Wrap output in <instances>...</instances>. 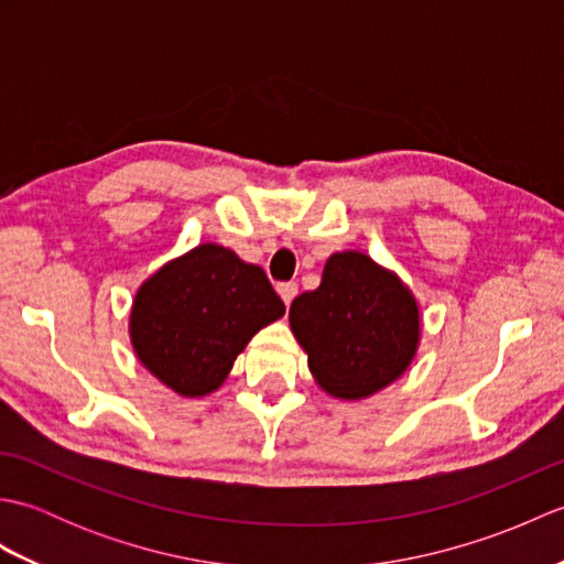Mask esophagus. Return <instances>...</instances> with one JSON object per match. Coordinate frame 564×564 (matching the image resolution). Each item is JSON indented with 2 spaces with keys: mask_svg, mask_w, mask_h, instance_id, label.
Segmentation results:
<instances>
[{
  "mask_svg": "<svg viewBox=\"0 0 564 564\" xmlns=\"http://www.w3.org/2000/svg\"><path fill=\"white\" fill-rule=\"evenodd\" d=\"M275 291H279L281 301H283L285 305H291L293 297L297 295V285H295V283H279V285H275Z\"/></svg>",
  "mask_w": 564,
  "mask_h": 564,
  "instance_id": "esophagus-1",
  "label": "esophagus"
}]
</instances>
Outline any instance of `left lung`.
<instances>
[{
	"instance_id": "left-lung-1",
	"label": "left lung",
	"mask_w": 564,
	"mask_h": 564,
	"mask_svg": "<svg viewBox=\"0 0 564 564\" xmlns=\"http://www.w3.org/2000/svg\"><path fill=\"white\" fill-rule=\"evenodd\" d=\"M289 322L317 386L346 402L392 386L422 339L410 285L358 249L327 259L317 289L291 303Z\"/></svg>"
}]
</instances>
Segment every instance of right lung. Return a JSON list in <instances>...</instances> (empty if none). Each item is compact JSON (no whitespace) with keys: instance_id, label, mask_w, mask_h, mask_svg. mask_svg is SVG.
<instances>
[{"instance_id":"obj_1","label":"right lung","mask_w":564,"mask_h":564,"mask_svg":"<svg viewBox=\"0 0 564 564\" xmlns=\"http://www.w3.org/2000/svg\"><path fill=\"white\" fill-rule=\"evenodd\" d=\"M285 305L257 263L203 242L140 283L130 307L138 361L182 398H206L230 376L235 358Z\"/></svg>"}]
</instances>
